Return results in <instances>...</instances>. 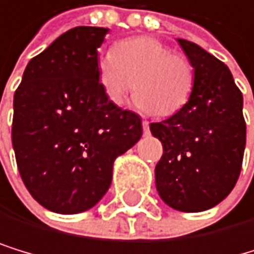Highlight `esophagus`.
<instances>
[{
    "label": "esophagus",
    "instance_id": "esophagus-1",
    "mask_svg": "<svg viewBox=\"0 0 254 254\" xmlns=\"http://www.w3.org/2000/svg\"><path fill=\"white\" fill-rule=\"evenodd\" d=\"M141 126H143L144 133H147V132H149V122H147V121H143V122H141Z\"/></svg>",
    "mask_w": 254,
    "mask_h": 254
}]
</instances>
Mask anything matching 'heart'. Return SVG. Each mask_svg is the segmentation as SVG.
I'll use <instances>...</instances> for the list:
<instances>
[{"instance_id": "b5f03b06", "label": "heart", "mask_w": 254, "mask_h": 254, "mask_svg": "<svg viewBox=\"0 0 254 254\" xmlns=\"http://www.w3.org/2000/svg\"><path fill=\"white\" fill-rule=\"evenodd\" d=\"M97 80L107 99L122 107L130 91L136 107L157 116H173L189 102L193 67L185 56L155 37L139 36L119 42L97 60Z\"/></svg>"}]
</instances>
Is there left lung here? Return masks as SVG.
Returning <instances> with one entry per match:
<instances>
[{
	"label": "left lung",
	"mask_w": 254,
	"mask_h": 254,
	"mask_svg": "<svg viewBox=\"0 0 254 254\" xmlns=\"http://www.w3.org/2000/svg\"><path fill=\"white\" fill-rule=\"evenodd\" d=\"M178 42L193 67V89L181 111L149 126L163 146L155 187L170 207L202 212L223 201L241 174L244 97L225 63L190 40Z\"/></svg>",
	"instance_id": "obj_1"
}]
</instances>
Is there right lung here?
Returning <instances> with one entry per match:
<instances>
[{"label":"right lung","mask_w":254,"mask_h":254,"mask_svg":"<svg viewBox=\"0 0 254 254\" xmlns=\"http://www.w3.org/2000/svg\"><path fill=\"white\" fill-rule=\"evenodd\" d=\"M108 28L76 26L26 65L13 96L12 146L23 184L56 214L94 207L113 163L143 135L141 118L103 94L97 48Z\"/></svg>","instance_id":"right-lung-1"}]
</instances>
